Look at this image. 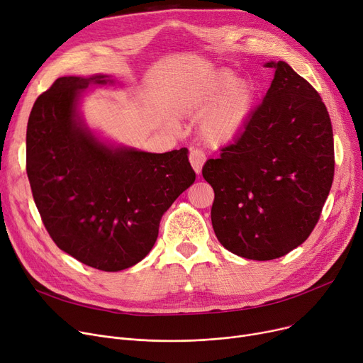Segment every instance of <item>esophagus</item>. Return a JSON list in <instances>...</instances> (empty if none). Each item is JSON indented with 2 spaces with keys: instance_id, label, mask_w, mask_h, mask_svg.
Here are the masks:
<instances>
[{
  "instance_id": "esophagus-1",
  "label": "esophagus",
  "mask_w": 363,
  "mask_h": 363,
  "mask_svg": "<svg viewBox=\"0 0 363 363\" xmlns=\"http://www.w3.org/2000/svg\"><path fill=\"white\" fill-rule=\"evenodd\" d=\"M204 162H206V155L201 150H199V148L189 150V163H191L193 169L196 170V174H200Z\"/></svg>"
}]
</instances>
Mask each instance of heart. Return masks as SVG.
Segmentation results:
<instances>
[{"label": "heart", "instance_id": "b5f03b06", "mask_svg": "<svg viewBox=\"0 0 363 363\" xmlns=\"http://www.w3.org/2000/svg\"><path fill=\"white\" fill-rule=\"evenodd\" d=\"M255 99L253 86L238 81L231 70H219L204 86L189 91L181 99L179 110L196 116L207 110L201 121V135L211 144L233 140L249 116Z\"/></svg>", "mask_w": 363, "mask_h": 363}]
</instances>
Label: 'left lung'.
Wrapping results in <instances>:
<instances>
[{
  "mask_svg": "<svg viewBox=\"0 0 363 363\" xmlns=\"http://www.w3.org/2000/svg\"><path fill=\"white\" fill-rule=\"evenodd\" d=\"M241 135L208 159L219 242L253 260L285 256L308 240L334 179V138L318 91L285 62Z\"/></svg>",
  "mask_w": 363,
  "mask_h": 363,
  "instance_id": "8db88e82",
  "label": "left lung"
}]
</instances>
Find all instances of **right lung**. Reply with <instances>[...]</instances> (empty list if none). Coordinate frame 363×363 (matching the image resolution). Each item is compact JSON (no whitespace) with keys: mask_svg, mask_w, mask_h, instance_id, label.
Returning <instances> with one entry per match:
<instances>
[{"mask_svg":"<svg viewBox=\"0 0 363 363\" xmlns=\"http://www.w3.org/2000/svg\"><path fill=\"white\" fill-rule=\"evenodd\" d=\"M65 76L36 99L26 130V172L38 212L60 250L91 268L118 272L155 245L160 219L196 181L188 150L152 155L113 150L76 121L79 91Z\"/></svg>","mask_w":363,"mask_h":363,"instance_id":"add662e5","label":"right lung"}]
</instances>
